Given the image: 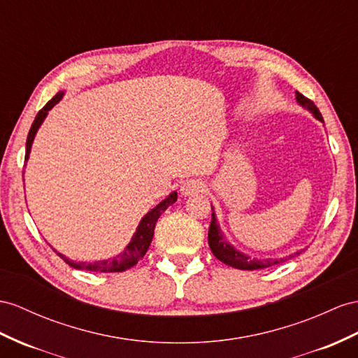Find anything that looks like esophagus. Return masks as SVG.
I'll return each instance as SVG.
<instances>
[{
	"label": "esophagus",
	"mask_w": 358,
	"mask_h": 358,
	"mask_svg": "<svg viewBox=\"0 0 358 358\" xmlns=\"http://www.w3.org/2000/svg\"><path fill=\"white\" fill-rule=\"evenodd\" d=\"M203 190H204V182L201 180H196V178L187 180L182 182V186H181V194L185 196H194Z\"/></svg>",
	"instance_id": "1"
}]
</instances>
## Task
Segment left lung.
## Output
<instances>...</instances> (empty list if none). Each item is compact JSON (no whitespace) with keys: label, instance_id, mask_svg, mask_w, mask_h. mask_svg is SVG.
<instances>
[{"label":"left lung","instance_id":"8db88e82","mask_svg":"<svg viewBox=\"0 0 358 358\" xmlns=\"http://www.w3.org/2000/svg\"><path fill=\"white\" fill-rule=\"evenodd\" d=\"M296 99L301 106H304L308 110H311L319 121L324 122V117H322V115H320L319 108L316 107L313 101L308 99L302 94H299V92H296ZM208 245H210V250H212L213 255L217 260H221L222 263L228 264V266L236 268V269H243V271L264 269V268H271V266H275V264H280V263L287 260V259L257 260V259H251V257H248V255H245L239 251H236L230 243H227L224 241V236H222L221 230H219L215 213H212V222H210V228H208ZM296 254H299V252H296Z\"/></svg>","mask_w":358,"mask_h":358}]
</instances>
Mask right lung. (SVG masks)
Here are the masks:
<instances>
[{
	"instance_id": "obj_1",
	"label": "right lung",
	"mask_w": 358,
	"mask_h": 358,
	"mask_svg": "<svg viewBox=\"0 0 358 358\" xmlns=\"http://www.w3.org/2000/svg\"><path fill=\"white\" fill-rule=\"evenodd\" d=\"M62 96H63V92H60V94H57L52 99H50L48 103L45 104V107L39 110V113L36 115L34 122L31 124V128L29 131V136H27L25 162H27V159H29V154H30V150H31V143H33L36 131H38V128L41 127L45 116H47L48 110H51L54 106H56L59 101L62 99ZM176 201H177V194L173 192V194H171L166 199L162 201V203L157 207L152 208L150 213H146V216L141 221L139 227H137V231L133 236L130 245L127 246L125 251L121 255H117V257H115L112 260L96 262V263H74V262H71L69 259H66L65 255H62V254H59V255L69 264L71 268H74V269H85V271H90V272H99V273L122 272V271H127V269H131L137 262H141L145 257L146 251H148L151 241H152V236H154V228H155V224H157V219L160 217V215L164 212V210L176 203Z\"/></svg>"
}]
</instances>
